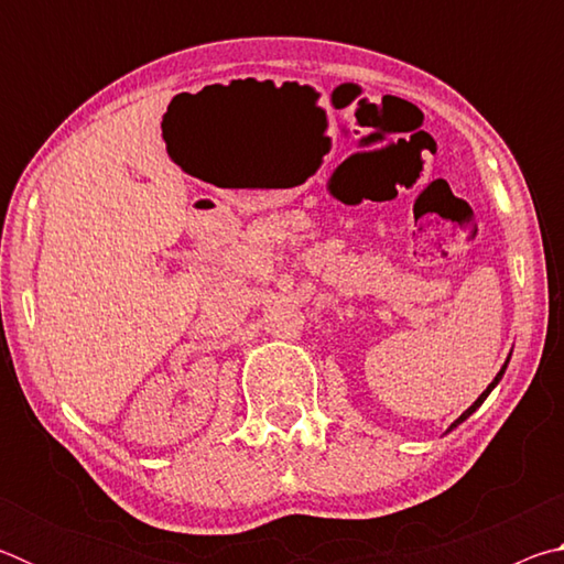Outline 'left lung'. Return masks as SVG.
I'll return each instance as SVG.
<instances>
[{
	"mask_svg": "<svg viewBox=\"0 0 564 564\" xmlns=\"http://www.w3.org/2000/svg\"><path fill=\"white\" fill-rule=\"evenodd\" d=\"M505 368H508V362H505ZM505 368H502V370H500V373H498V376H495V380H492V383H490V386H488V390H485V393H482V395H480V398H477V400H475V403H473V405H470V408H467V410H465V413H463V415H460V417H457V420H455V423H453V425H451V427H455V425H457V423H463V420H465V417H467V415H473V413H475V408H480V403H482V400H485V398H488V393H490V390H492V388H495V386H498V380H500V378H502V373H505Z\"/></svg>",
	"mask_w": 564,
	"mask_h": 564,
	"instance_id": "1",
	"label": "left lung"
}]
</instances>
